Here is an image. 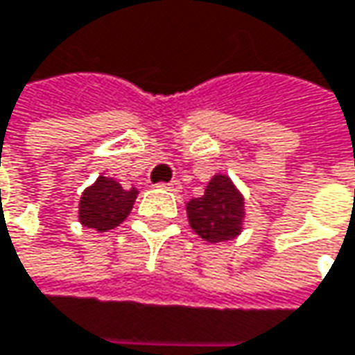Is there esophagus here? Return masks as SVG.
<instances>
[{
	"instance_id": "esophagus-1",
	"label": "esophagus",
	"mask_w": 355,
	"mask_h": 355,
	"mask_svg": "<svg viewBox=\"0 0 355 355\" xmlns=\"http://www.w3.org/2000/svg\"><path fill=\"white\" fill-rule=\"evenodd\" d=\"M160 189H166V191H171V193H180V189H182V184L178 182V180H171V182H162V184H158Z\"/></svg>"
}]
</instances>
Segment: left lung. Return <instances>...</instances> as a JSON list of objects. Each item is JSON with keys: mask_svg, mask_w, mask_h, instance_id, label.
<instances>
[{"mask_svg": "<svg viewBox=\"0 0 355 355\" xmlns=\"http://www.w3.org/2000/svg\"><path fill=\"white\" fill-rule=\"evenodd\" d=\"M187 217L201 240L209 243L230 242L242 234L245 201L234 180L217 173L207 182L203 197L187 203Z\"/></svg>", "mask_w": 355, "mask_h": 355, "instance_id": "obj_1", "label": "left lung"}]
</instances>
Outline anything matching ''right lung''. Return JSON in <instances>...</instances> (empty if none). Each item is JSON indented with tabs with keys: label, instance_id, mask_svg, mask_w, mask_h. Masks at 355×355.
I'll use <instances>...</instances> for the list:
<instances>
[{
	"label": "right lung",
	"instance_id": "add662e5",
	"mask_svg": "<svg viewBox=\"0 0 355 355\" xmlns=\"http://www.w3.org/2000/svg\"><path fill=\"white\" fill-rule=\"evenodd\" d=\"M138 189H123L112 177H97V180L83 191L79 201L81 225L95 232H110L117 227L134 207Z\"/></svg>",
	"mask_w": 355,
	"mask_h": 355
}]
</instances>
